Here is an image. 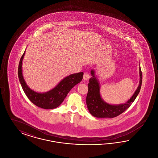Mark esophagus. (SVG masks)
I'll return each mask as SVG.
<instances>
[{"instance_id": "esophagus-1", "label": "esophagus", "mask_w": 158, "mask_h": 158, "mask_svg": "<svg viewBox=\"0 0 158 158\" xmlns=\"http://www.w3.org/2000/svg\"><path fill=\"white\" fill-rule=\"evenodd\" d=\"M89 79V75L88 73H85L83 74V81H87V80H88Z\"/></svg>"}]
</instances>
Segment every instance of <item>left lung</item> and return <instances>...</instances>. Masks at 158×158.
<instances>
[{
    "instance_id": "obj_1",
    "label": "left lung",
    "mask_w": 158,
    "mask_h": 158,
    "mask_svg": "<svg viewBox=\"0 0 158 158\" xmlns=\"http://www.w3.org/2000/svg\"><path fill=\"white\" fill-rule=\"evenodd\" d=\"M90 73L92 77L89 79V83H88V92L86 102L90 114L97 118H114L124 112L134 102L141 89L142 72L141 68L139 67V85L133 96L124 104L118 105L109 104L105 102L101 97L100 86L98 79L95 75L94 70H92Z\"/></svg>"
}]
</instances>
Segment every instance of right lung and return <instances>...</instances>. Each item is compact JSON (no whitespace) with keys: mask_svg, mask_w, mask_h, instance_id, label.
Returning a JSON list of instances; mask_svg holds the SVG:
<instances>
[{"mask_svg":"<svg viewBox=\"0 0 158 158\" xmlns=\"http://www.w3.org/2000/svg\"><path fill=\"white\" fill-rule=\"evenodd\" d=\"M25 53V51L19 63L18 77L27 97L34 105L38 107L44 109H54L58 107L63 102L71 89L82 80L83 73L79 72L64 77L52 90L45 93L35 92L28 86L23 77L22 65Z\"/></svg>","mask_w":158,"mask_h":158,"instance_id":"right-lung-1","label":"right lung"}]
</instances>
